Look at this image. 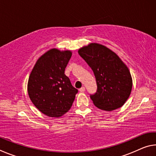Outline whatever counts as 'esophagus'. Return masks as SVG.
Masks as SVG:
<instances>
[{
    "instance_id": "1",
    "label": "esophagus",
    "mask_w": 156,
    "mask_h": 156,
    "mask_svg": "<svg viewBox=\"0 0 156 156\" xmlns=\"http://www.w3.org/2000/svg\"><path fill=\"white\" fill-rule=\"evenodd\" d=\"M79 91L80 92H84L85 91V87H81L80 89H79Z\"/></svg>"
}]
</instances>
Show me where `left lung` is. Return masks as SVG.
I'll list each match as a JSON object with an SVG mask.
<instances>
[{
  "label": "left lung",
  "mask_w": 156,
  "mask_h": 156,
  "mask_svg": "<svg viewBox=\"0 0 156 156\" xmlns=\"http://www.w3.org/2000/svg\"><path fill=\"white\" fill-rule=\"evenodd\" d=\"M78 54L96 77L97 91L90 95L95 106L107 112L122 107L132 89L130 72L122 60L107 47L98 43L82 47Z\"/></svg>",
  "instance_id": "8db88e82"
}]
</instances>
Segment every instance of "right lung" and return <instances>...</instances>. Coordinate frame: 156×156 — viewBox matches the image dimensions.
<instances>
[{
  "label": "right lung",
  "mask_w": 156,
  "mask_h": 156,
  "mask_svg": "<svg viewBox=\"0 0 156 156\" xmlns=\"http://www.w3.org/2000/svg\"><path fill=\"white\" fill-rule=\"evenodd\" d=\"M72 51L51 49L39 58L29 77L27 91L33 104L49 117L58 118L72 107L78 89L65 70Z\"/></svg>",
  "instance_id": "1"
}]
</instances>
